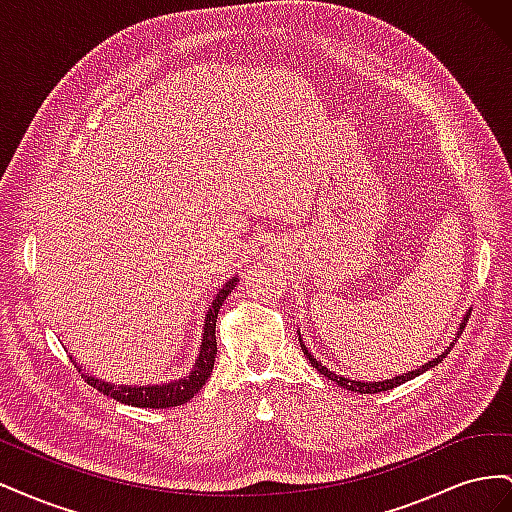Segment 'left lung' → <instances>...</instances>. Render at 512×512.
Masks as SVG:
<instances>
[{"mask_svg": "<svg viewBox=\"0 0 512 512\" xmlns=\"http://www.w3.org/2000/svg\"><path fill=\"white\" fill-rule=\"evenodd\" d=\"M468 316H470V309H468L466 314H463V318H461V322H459V329H457V333H455V339L451 342V346H446V350L440 352V354L436 356V359H431L429 363H425V365H421V367H416V369L408 371V374H401V376H395V378H389V380H378V382H363V380H352V378L337 376L335 371H331L327 365H322V363L316 359V356L307 350V346L303 344V339H301V331H299V342H301L303 354L307 356V361L312 363V367H316L324 378H329L331 382L339 384V386H342V389H348V391H354V393H361V395H363V393H380V391H391V389H395V386L404 384V382H408V380H412V378H416V376H421V374H425L427 369H431V367H436L438 363H442V359H446V354L451 352V348L455 346V342H457V337L461 335V331L466 329Z\"/></svg>", "mask_w": 512, "mask_h": 512, "instance_id": "obj_1", "label": "left lung"}]
</instances>
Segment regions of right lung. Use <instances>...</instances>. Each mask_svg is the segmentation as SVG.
Returning <instances> with one entry per match:
<instances>
[{
  "instance_id": "obj_1",
  "label": "right lung",
  "mask_w": 512,
  "mask_h": 512,
  "mask_svg": "<svg viewBox=\"0 0 512 512\" xmlns=\"http://www.w3.org/2000/svg\"><path fill=\"white\" fill-rule=\"evenodd\" d=\"M239 275L230 277V280L220 288V292L215 294L207 314H205V324H203V339H200V348L196 354V361L192 365L190 374H185L177 380L162 382V384H143V386H132V384H113V382H104L102 378H96L91 374H83L81 363H76L74 356L70 354V361L74 367L81 371V376L87 380V384L94 386L100 393L106 397L117 399L119 404L134 406V408H173L181 406L185 401H190L203 384L209 380L213 363H215V354H218V342H215V322H218V312L222 303L226 301L232 288L237 286Z\"/></svg>"
}]
</instances>
